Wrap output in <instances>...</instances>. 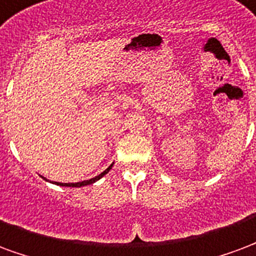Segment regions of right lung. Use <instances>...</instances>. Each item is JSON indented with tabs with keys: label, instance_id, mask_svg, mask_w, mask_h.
Returning <instances> with one entry per match:
<instances>
[{
	"label": "right lung",
	"instance_id": "1",
	"mask_svg": "<svg viewBox=\"0 0 256 256\" xmlns=\"http://www.w3.org/2000/svg\"><path fill=\"white\" fill-rule=\"evenodd\" d=\"M112 166H113V164L110 165L106 170H104L100 174H98V176H95L94 178H90V180H86V182H54V184H57V186H61V187H84V186H88V184H92V182H98L100 178H102V177L105 176L106 173L112 169ZM46 180V178H44Z\"/></svg>",
	"mask_w": 256,
	"mask_h": 256
}]
</instances>
